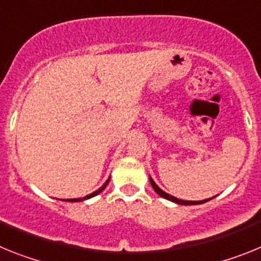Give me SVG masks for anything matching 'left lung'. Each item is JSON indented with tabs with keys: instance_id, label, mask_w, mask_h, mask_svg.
<instances>
[{
	"instance_id": "left-lung-1",
	"label": "left lung",
	"mask_w": 261,
	"mask_h": 261,
	"mask_svg": "<svg viewBox=\"0 0 261 261\" xmlns=\"http://www.w3.org/2000/svg\"><path fill=\"white\" fill-rule=\"evenodd\" d=\"M149 179H150V183H151V187L154 188V191H155L156 193H158L161 197H163V199L168 200V201H172L175 202V204H180V205H199V204H202V202H206L209 201V200H212L213 197H211V199H205V200H199V201H188V200H181V199H177V197H175V196H171L168 195L167 192H165L163 190H161L158 186L155 184V181L153 180V177L149 176Z\"/></svg>"
}]
</instances>
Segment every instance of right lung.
<instances>
[{"mask_svg": "<svg viewBox=\"0 0 261 261\" xmlns=\"http://www.w3.org/2000/svg\"><path fill=\"white\" fill-rule=\"evenodd\" d=\"M110 179H111V177H108L107 180L105 181V184H103V186L100 187V188H99V190L94 191L93 193H90V195L85 196V197H80V199H68V200H64V201H69V202H80V201H85V200H89V199H91V197H94V196L99 195V193H100V192H103V191H105V188H106V187H107V184L110 183Z\"/></svg>", "mask_w": 261, "mask_h": 261, "instance_id": "1", "label": "right lung"}]
</instances>
